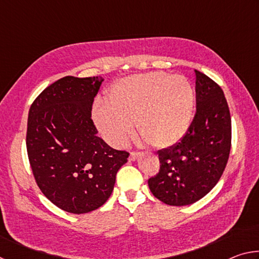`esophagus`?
Listing matches in <instances>:
<instances>
[{
	"mask_svg": "<svg viewBox=\"0 0 259 259\" xmlns=\"http://www.w3.org/2000/svg\"><path fill=\"white\" fill-rule=\"evenodd\" d=\"M140 156V153L139 152H131L130 155H129V160L130 161H136Z\"/></svg>",
	"mask_w": 259,
	"mask_h": 259,
	"instance_id": "34e87169",
	"label": "esophagus"
}]
</instances>
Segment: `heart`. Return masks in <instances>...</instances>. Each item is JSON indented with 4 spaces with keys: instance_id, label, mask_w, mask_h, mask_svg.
Here are the masks:
<instances>
[{
    "instance_id": "b5f03b06",
    "label": "heart",
    "mask_w": 259,
    "mask_h": 259,
    "mask_svg": "<svg viewBox=\"0 0 259 259\" xmlns=\"http://www.w3.org/2000/svg\"><path fill=\"white\" fill-rule=\"evenodd\" d=\"M194 103V89L185 76L147 72L114 83L107 103H96L94 120L104 138L114 146L126 142L135 122L150 145L165 148L187 133Z\"/></svg>"
}]
</instances>
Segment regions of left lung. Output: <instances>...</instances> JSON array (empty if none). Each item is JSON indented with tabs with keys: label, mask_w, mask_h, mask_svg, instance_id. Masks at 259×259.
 <instances>
[{
	"label": "left lung",
	"mask_w": 259,
	"mask_h": 259,
	"mask_svg": "<svg viewBox=\"0 0 259 259\" xmlns=\"http://www.w3.org/2000/svg\"><path fill=\"white\" fill-rule=\"evenodd\" d=\"M196 112L177 144L157 151L160 170L148 179L156 199L187 205L202 199L221 179L231 151V115L222 88L195 69Z\"/></svg>",
	"instance_id": "8db88e82"
}]
</instances>
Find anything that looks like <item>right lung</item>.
<instances>
[{"label":"right lung","mask_w":259,"mask_h":259,"mask_svg":"<svg viewBox=\"0 0 259 259\" xmlns=\"http://www.w3.org/2000/svg\"><path fill=\"white\" fill-rule=\"evenodd\" d=\"M103 77L65 76L46 88L29 108L26 146L41 192L72 213L98 209L111 196L129 153L98 137L91 109Z\"/></svg>","instance_id":"obj_1"}]
</instances>
